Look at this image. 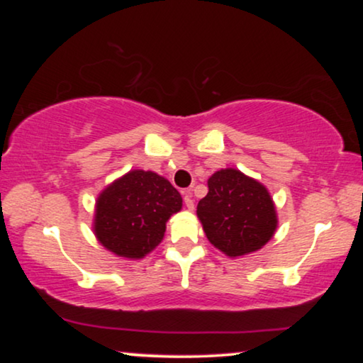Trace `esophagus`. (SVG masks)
Returning a JSON list of instances; mask_svg holds the SVG:
<instances>
[{"mask_svg":"<svg viewBox=\"0 0 363 363\" xmlns=\"http://www.w3.org/2000/svg\"><path fill=\"white\" fill-rule=\"evenodd\" d=\"M183 200H185V205H186L188 210H193V208H195V201H193L191 191H185V196H183Z\"/></svg>","mask_w":363,"mask_h":363,"instance_id":"esophagus-1","label":"esophagus"}]
</instances>
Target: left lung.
Here are the masks:
<instances>
[{
	"mask_svg": "<svg viewBox=\"0 0 363 363\" xmlns=\"http://www.w3.org/2000/svg\"><path fill=\"white\" fill-rule=\"evenodd\" d=\"M196 215L211 245L233 257L261 250L277 226L266 188L233 168L208 180V195L198 203Z\"/></svg>",
	"mask_w": 363,
	"mask_h": 363,
	"instance_id": "obj_1",
	"label": "left lung"
}]
</instances>
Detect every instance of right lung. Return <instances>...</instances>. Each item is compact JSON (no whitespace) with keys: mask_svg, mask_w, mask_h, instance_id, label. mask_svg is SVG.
<instances>
[{"mask_svg":"<svg viewBox=\"0 0 363 363\" xmlns=\"http://www.w3.org/2000/svg\"><path fill=\"white\" fill-rule=\"evenodd\" d=\"M182 210V195L153 172L132 170L97 198L94 233L122 257H143L165 235V223Z\"/></svg>","mask_w":363,"mask_h":363,"instance_id":"add662e5","label":"right lung"}]
</instances>
